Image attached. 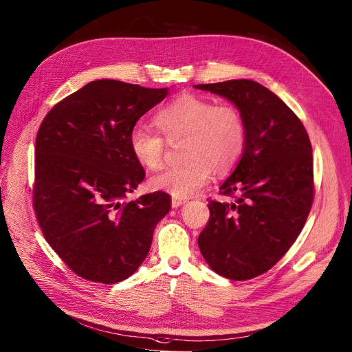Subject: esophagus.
<instances>
[{
	"mask_svg": "<svg viewBox=\"0 0 352 352\" xmlns=\"http://www.w3.org/2000/svg\"><path fill=\"white\" fill-rule=\"evenodd\" d=\"M183 203H186V199H179V197H173L172 199V208H179Z\"/></svg>",
	"mask_w": 352,
	"mask_h": 352,
	"instance_id": "34e87169",
	"label": "esophagus"
}]
</instances>
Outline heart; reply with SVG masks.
Instances as JSON below:
<instances>
[{
	"label": "heart",
	"mask_w": 352,
	"mask_h": 352,
	"mask_svg": "<svg viewBox=\"0 0 352 352\" xmlns=\"http://www.w3.org/2000/svg\"><path fill=\"white\" fill-rule=\"evenodd\" d=\"M155 125L170 143L183 139L180 156L184 162L151 179L155 190L173 197L188 199L200 192L213 170L219 175L230 172L245 149L247 128L240 111L193 94H184L159 109ZM128 142L140 166L149 170L162 166L166 141L157 132L138 126L131 131Z\"/></svg>",
	"instance_id": "obj_1"
}]
</instances>
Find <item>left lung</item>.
Wrapping results in <instances>:
<instances>
[{"label": "left lung", "mask_w": 352, "mask_h": 352, "mask_svg": "<svg viewBox=\"0 0 352 352\" xmlns=\"http://www.w3.org/2000/svg\"><path fill=\"white\" fill-rule=\"evenodd\" d=\"M233 102L244 118L247 143L220 195L199 249L213 272L250 280L270 268L301 233L314 200L313 149L298 116L270 89L250 79L195 85Z\"/></svg>", "instance_id": "obj_1"}]
</instances>
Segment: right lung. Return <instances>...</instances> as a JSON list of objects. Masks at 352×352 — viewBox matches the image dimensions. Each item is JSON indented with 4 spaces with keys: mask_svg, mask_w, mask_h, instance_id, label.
<instances>
[{
    "mask_svg": "<svg viewBox=\"0 0 352 352\" xmlns=\"http://www.w3.org/2000/svg\"><path fill=\"white\" fill-rule=\"evenodd\" d=\"M166 95L168 88L92 80L58 102L41 123L35 216L54 252L82 278L115 284L131 277L170 210L164 192L125 201L144 179L129 133Z\"/></svg>",
    "mask_w": 352,
    "mask_h": 352,
    "instance_id": "obj_1",
    "label": "right lung"
}]
</instances>
